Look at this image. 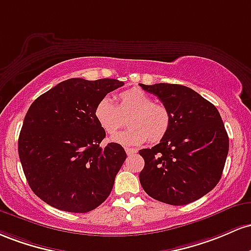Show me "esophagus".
I'll return each mask as SVG.
<instances>
[{"instance_id": "esophagus-1", "label": "esophagus", "mask_w": 251, "mask_h": 251, "mask_svg": "<svg viewBox=\"0 0 251 251\" xmlns=\"http://www.w3.org/2000/svg\"><path fill=\"white\" fill-rule=\"evenodd\" d=\"M136 149H134V148H126V153L128 154V155H133V154H135L136 153Z\"/></svg>"}]
</instances>
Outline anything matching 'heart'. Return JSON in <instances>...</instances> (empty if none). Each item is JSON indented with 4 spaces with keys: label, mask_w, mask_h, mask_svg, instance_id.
Returning a JSON list of instances; mask_svg holds the SVG:
<instances>
[{
    "label": "heart",
    "mask_w": 251,
    "mask_h": 251,
    "mask_svg": "<svg viewBox=\"0 0 251 251\" xmlns=\"http://www.w3.org/2000/svg\"><path fill=\"white\" fill-rule=\"evenodd\" d=\"M94 115L97 123L106 134H116L126 125L129 116L130 126L112 141L125 146L146 142H159L167 134L171 125L170 112L161 104H155L151 96L143 90L133 88L117 95V105L109 97H103L96 104Z\"/></svg>",
    "instance_id": "heart-1"
}]
</instances>
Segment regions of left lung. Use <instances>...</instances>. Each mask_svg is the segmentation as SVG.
<instances>
[{"label": "left lung", "mask_w": 251, "mask_h": 251, "mask_svg": "<svg viewBox=\"0 0 251 251\" xmlns=\"http://www.w3.org/2000/svg\"><path fill=\"white\" fill-rule=\"evenodd\" d=\"M157 96L170 112L165 137L141 149L145 167L140 182L145 192L170 205H186L218 184L229 151V136L221 115L198 92L178 84H140Z\"/></svg>", "instance_id": "8db88e82"}]
</instances>
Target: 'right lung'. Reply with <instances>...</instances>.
Masks as SVG:
<instances>
[{
    "label": "right lung",
    "instance_id": "add662e5",
    "mask_svg": "<svg viewBox=\"0 0 251 251\" xmlns=\"http://www.w3.org/2000/svg\"><path fill=\"white\" fill-rule=\"evenodd\" d=\"M125 85L117 79L71 78L38 97L19 136V156L28 185L58 210L84 213L105 201L126 154L118 143H100L105 131L96 104Z\"/></svg>",
    "mask_w": 251,
    "mask_h": 251
}]
</instances>
